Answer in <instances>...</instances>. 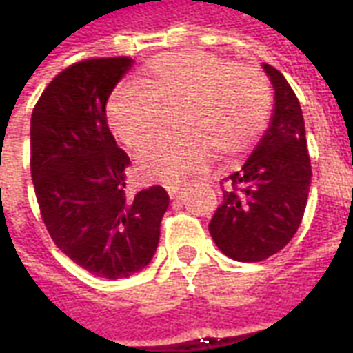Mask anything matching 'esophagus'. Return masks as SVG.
<instances>
[{
  "label": "esophagus",
  "instance_id": "34e87169",
  "mask_svg": "<svg viewBox=\"0 0 353 353\" xmlns=\"http://www.w3.org/2000/svg\"><path fill=\"white\" fill-rule=\"evenodd\" d=\"M164 189L170 194V199H177V194L183 191V183H166Z\"/></svg>",
  "mask_w": 353,
  "mask_h": 353
}]
</instances>
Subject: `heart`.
Here are the masks:
<instances>
[{
    "instance_id": "obj_1",
    "label": "heart",
    "mask_w": 353,
    "mask_h": 353,
    "mask_svg": "<svg viewBox=\"0 0 353 353\" xmlns=\"http://www.w3.org/2000/svg\"><path fill=\"white\" fill-rule=\"evenodd\" d=\"M138 87L115 88L105 103L109 128L121 143L138 149L161 126V109L179 105V134L159 138L139 153L141 176L177 181L214 159L244 153L255 143L272 109V90L257 65L232 64L208 52H172L149 60Z\"/></svg>"
}]
</instances>
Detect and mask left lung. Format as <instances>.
<instances>
[{
  "label": "left lung",
  "mask_w": 353,
  "mask_h": 353,
  "mask_svg": "<svg viewBox=\"0 0 353 353\" xmlns=\"http://www.w3.org/2000/svg\"><path fill=\"white\" fill-rule=\"evenodd\" d=\"M263 70L274 87L270 124L244 166L229 176L230 189L208 225L215 245L240 263L265 261L289 244L310 191L301 103L276 68L263 64Z\"/></svg>",
  "instance_id": "1"
}]
</instances>
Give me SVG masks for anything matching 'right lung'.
Masks as SVG:
<instances>
[{
  "mask_svg": "<svg viewBox=\"0 0 353 353\" xmlns=\"http://www.w3.org/2000/svg\"><path fill=\"white\" fill-rule=\"evenodd\" d=\"M134 60L90 58L50 81L32 113V179L43 221L62 252L94 276L117 280L153 259L168 192L124 194L130 159L108 126L105 103Z\"/></svg>",
  "mask_w": 353,
  "mask_h": 353,
  "instance_id": "obj_1",
  "label": "right lung"
}]
</instances>
